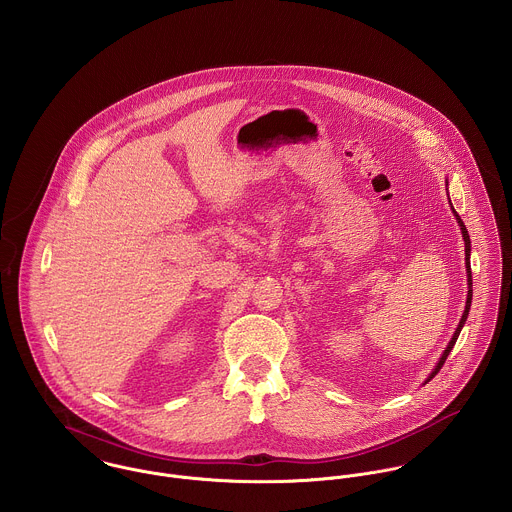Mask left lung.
Here are the masks:
<instances>
[{
	"label": "left lung",
	"instance_id": "left-lung-1",
	"mask_svg": "<svg viewBox=\"0 0 512 512\" xmlns=\"http://www.w3.org/2000/svg\"><path fill=\"white\" fill-rule=\"evenodd\" d=\"M453 215H455V219H457L459 226H461V234H463V240H465V268H467V286H469V292H467L465 311H463V315H461V321H459V325H457V329H455V333H453L451 341L447 343V347H445V351H443V355H441L438 365H436V368L432 370V374L428 376V380H426V382H430V380L438 374L439 368L443 366L445 359H447V355L451 353V349H453V345H455V341H457V337H459V333H461V329H463V325H465V321H467V315H469V309H471V297H473V288H471V284H473V280H471V262H469V256H471V240H469V232H467V228H465L463 220L459 219V215H457L455 211H453Z\"/></svg>",
	"mask_w": 512,
	"mask_h": 512
}]
</instances>
